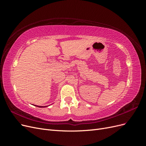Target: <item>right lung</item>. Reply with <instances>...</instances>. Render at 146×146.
Masks as SVG:
<instances>
[{
  "mask_svg": "<svg viewBox=\"0 0 146 146\" xmlns=\"http://www.w3.org/2000/svg\"><path fill=\"white\" fill-rule=\"evenodd\" d=\"M35 106H36V107H39V108H44V107H47V106H37V105H34Z\"/></svg>",
  "mask_w": 146,
  "mask_h": 146,
  "instance_id": "right-lung-1",
  "label": "right lung"
}]
</instances>
